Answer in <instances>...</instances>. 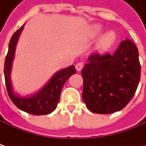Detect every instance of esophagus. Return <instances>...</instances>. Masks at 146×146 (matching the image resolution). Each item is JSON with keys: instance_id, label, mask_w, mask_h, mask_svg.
Returning a JSON list of instances; mask_svg holds the SVG:
<instances>
[{"instance_id": "esophagus-1", "label": "esophagus", "mask_w": 146, "mask_h": 146, "mask_svg": "<svg viewBox=\"0 0 146 146\" xmlns=\"http://www.w3.org/2000/svg\"><path fill=\"white\" fill-rule=\"evenodd\" d=\"M83 67H84V64H83L82 62H78V63L76 65V69L77 71H80Z\"/></svg>"}]
</instances>
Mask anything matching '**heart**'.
<instances>
[{
    "label": "heart",
    "instance_id": "heart-1",
    "mask_svg": "<svg viewBox=\"0 0 146 146\" xmlns=\"http://www.w3.org/2000/svg\"><path fill=\"white\" fill-rule=\"evenodd\" d=\"M103 30V27L102 25H99V24L93 25L90 29L89 37L92 39L97 38L102 33ZM116 39H117V35L115 31H111V30L106 31L98 39V42H97V48L102 50H107L112 47V45L116 41Z\"/></svg>",
    "mask_w": 146,
    "mask_h": 146
}]
</instances>
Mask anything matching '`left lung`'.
<instances>
[{
	"mask_svg": "<svg viewBox=\"0 0 146 146\" xmlns=\"http://www.w3.org/2000/svg\"><path fill=\"white\" fill-rule=\"evenodd\" d=\"M81 70L82 98L96 114L119 111L132 100L141 79L137 46L130 40L122 41L113 54H91Z\"/></svg>",
	"mask_w": 146,
	"mask_h": 146,
	"instance_id": "left-lung-1",
	"label": "left lung"
}]
</instances>
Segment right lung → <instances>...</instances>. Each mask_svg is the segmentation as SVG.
Masks as SVG:
<instances>
[{
    "label": "right lung",
    "instance_id": "1",
    "mask_svg": "<svg viewBox=\"0 0 146 146\" xmlns=\"http://www.w3.org/2000/svg\"><path fill=\"white\" fill-rule=\"evenodd\" d=\"M24 25L14 32L9 43L8 53L5 57L4 66L7 92L13 103L21 110L34 115H48L57 108L64 84L70 76L76 73V70L74 65H71L57 71L38 92L33 94L21 96L16 93L12 85L10 76L17 43L24 28Z\"/></svg>",
    "mask_w": 146,
    "mask_h": 146
}]
</instances>
